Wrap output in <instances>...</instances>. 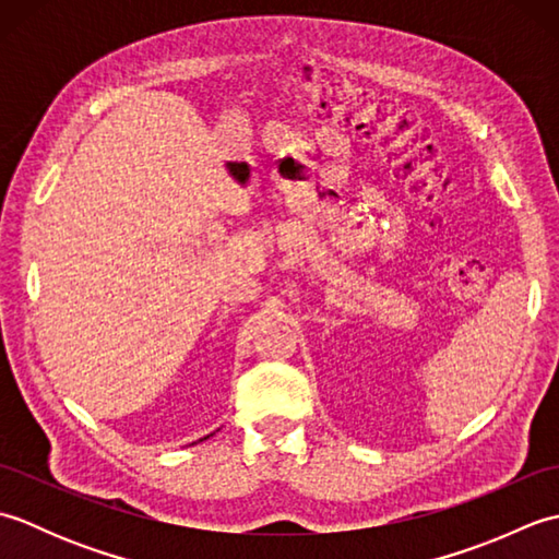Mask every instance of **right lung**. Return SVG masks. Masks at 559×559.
I'll use <instances>...</instances> for the list:
<instances>
[{
  "label": "right lung",
  "instance_id": "1",
  "mask_svg": "<svg viewBox=\"0 0 559 559\" xmlns=\"http://www.w3.org/2000/svg\"><path fill=\"white\" fill-rule=\"evenodd\" d=\"M206 437H211V435H206ZM206 437H201V439H206ZM201 439H199V442H201Z\"/></svg>",
  "mask_w": 559,
  "mask_h": 559
}]
</instances>
